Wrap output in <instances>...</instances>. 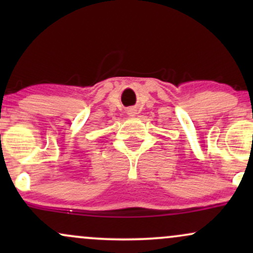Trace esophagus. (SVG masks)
Here are the masks:
<instances>
[{
    "mask_svg": "<svg viewBox=\"0 0 253 253\" xmlns=\"http://www.w3.org/2000/svg\"><path fill=\"white\" fill-rule=\"evenodd\" d=\"M127 114H128L129 117H134V115L136 114L135 107H128V108H127Z\"/></svg>",
    "mask_w": 253,
    "mask_h": 253,
    "instance_id": "1",
    "label": "esophagus"
}]
</instances>
